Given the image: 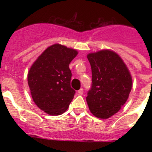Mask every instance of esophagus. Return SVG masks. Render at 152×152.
<instances>
[{
    "mask_svg": "<svg viewBox=\"0 0 152 152\" xmlns=\"http://www.w3.org/2000/svg\"><path fill=\"white\" fill-rule=\"evenodd\" d=\"M83 92H84V91H83V88H80V90H78V91H77V94L80 95H82Z\"/></svg>",
    "mask_w": 152,
    "mask_h": 152,
    "instance_id": "1",
    "label": "esophagus"
}]
</instances>
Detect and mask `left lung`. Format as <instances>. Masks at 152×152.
Instances as JSON below:
<instances>
[{
  "label": "left lung",
  "instance_id": "obj_1",
  "mask_svg": "<svg viewBox=\"0 0 152 152\" xmlns=\"http://www.w3.org/2000/svg\"><path fill=\"white\" fill-rule=\"evenodd\" d=\"M92 85L86 98L96 117L107 119L118 112L129 97L132 79L128 68L113 51L101 50L88 55Z\"/></svg>",
  "mask_w": 152,
  "mask_h": 152
}]
</instances>
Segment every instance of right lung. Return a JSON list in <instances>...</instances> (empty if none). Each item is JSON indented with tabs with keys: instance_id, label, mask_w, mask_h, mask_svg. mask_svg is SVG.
I'll list each match as a JSON object with an SVG mask.
<instances>
[{
	"instance_id": "1",
	"label": "right lung",
	"mask_w": 152,
	"mask_h": 152,
	"mask_svg": "<svg viewBox=\"0 0 152 152\" xmlns=\"http://www.w3.org/2000/svg\"><path fill=\"white\" fill-rule=\"evenodd\" d=\"M77 55L75 49L54 44L39 56L29 69L27 80L32 98L40 110L49 115L62 114L74 98L69 64Z\"/></svg>"
}]
</instances>
